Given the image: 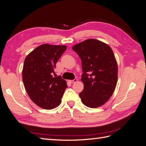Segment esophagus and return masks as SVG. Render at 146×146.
Here are the masks:
<instances>
[{"label":"esophagus","instance_id":"esophagus-1","mask_svg":"<svg viewBox=\"0 0 146 146\" xmlns=\"http://www.w3.org/2000/svg\"><path fill=\"white\" fill-rule=\"evenodd\" d=\"M77 81H78V79L75 78L74 80H69V82L71 83H73L76 82Z\"/></svg>","mask_w":146,"mask_h":146}]
</instances>
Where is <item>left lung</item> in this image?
I'll list each match as a JSON object with an SVG mask.
<instances>
[{
  "label": "left lung",
  "mask_w": 146,
  "mask_h": 146,
  "mask_svg": "<svg viewBox=\"0 0 146 146\" xmlns=\"http://www.w3.org/2000/svg\"><path fill=\"white\" fill-rule=\"evenodd\" d=\"M72 49L82 60L84 88L79 95L83 104L90 108L102 106L112 95L117 82V63L112 50L94 39L73 46Z\"/></svg>",
  "instance_id": "left-lung-1"
}]
</instances>
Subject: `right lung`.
Masks as SVG:
<instances>
[{"label":"right lung","instance_id":"right-lung-1","mask_svg":"<svg viewBox=\"0 0 146 146\" xmlns=\"http://www.w3.org/2000/svg\"><path fill=\"white\" fill-rule=\"evenodd\" d=\"M66 48L42 44L31 52L24 60L23 80L26 92L34 103L44 109L58 107L68 87L61 76H54L56 64Z\"/></svg>","mask_w":146,"mask_h":146}]
</instances>
